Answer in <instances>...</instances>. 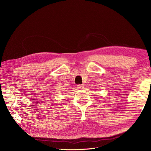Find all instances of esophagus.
<instances>
[{"label":"esophagus","instance_id":"obj_1","mask_svg":"<svg viewBox=\"0 0 151 151\" xmlns=\"http://www.w3.org/2000/svg\"><path fill=\"white\" fill-rule=\"evenodd\" d=\"M77 88L78 89H83L84 88V86L82 84H78L77 85Z\"/></svg>","mask_w":151,"mask_h":151}]
</instances>
